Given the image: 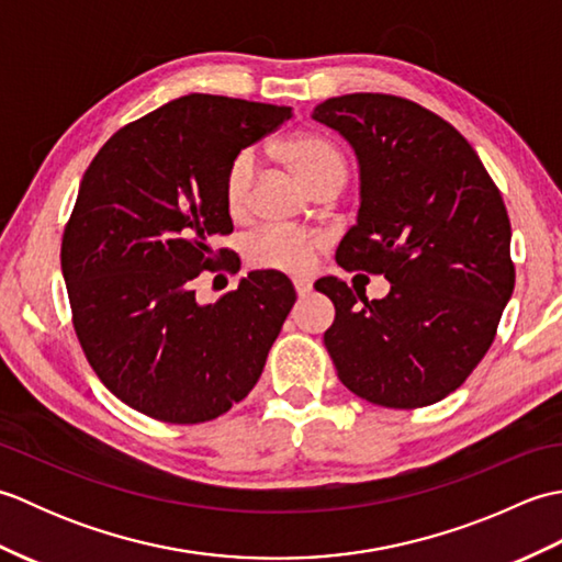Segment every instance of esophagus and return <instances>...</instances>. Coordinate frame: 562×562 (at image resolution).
<instances>
[{
    "label": "esophagus",
    "mask_w": 562,
    "mask_h": 562,
    "mask_svg": "<svg viewBox=\"0 0 562 562\" xmlns=\"http://www.w3.org/2000/svg\"><path fill=\"white\" fill-rule=\"evenodd\" d=\"M292 282H294V290H296V294H300V296L312 294V282H308V280H304V278H294Z\"/></svg>",
    "instance_id": "1"
}]
</instances>
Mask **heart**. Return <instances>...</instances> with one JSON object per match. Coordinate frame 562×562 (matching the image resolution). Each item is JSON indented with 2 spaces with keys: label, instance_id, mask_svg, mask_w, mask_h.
Segmentation results:
<instances>
[{
  "label": "heart",
  "instance_id": "obj_1",
  "mask_svg": "<svg viewBox=\"0 0 562 562\" xmlns=\"http://www.w3.org/2000/svg\"><path fill=\"white\" fill-rule=\"evenodd\" d=\"M280 159L314 190H338L348 178V161L333 142L318 133H294L280 142ZM256 159L250 151L236 154L224 173V207L232 220H244L254 200ZM314 236L288 229H262L248 238L246 260L258 270L302 272L314 260Z\"/></svg>",
  "mask_w": 562,
  "mask_h": 562
}]
</instances>
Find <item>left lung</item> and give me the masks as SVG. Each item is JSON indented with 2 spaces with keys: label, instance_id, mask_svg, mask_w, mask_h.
Masks as SVG:
<instances>
[{
  "label": "left lung",
  "instance_id": "obj_1",
  "mask_svg": "<svg viewBox=\"0 0 562 562\" xmlns=\"http://www.w3.org/2000/svg\"><path fill=\"white\" fill-rule=\"evenodd\" d=\"M314 121L360 161V212L338 266L391 282L369 302L338 278L316 280L336 306L324 342L338 379L386 408L437 403L483 360L515 290L503 195L459 130L408 99L345 93Z\"/></svg>",
  "mask_w": 562,
  "mask_h": 562
}]
</instances>
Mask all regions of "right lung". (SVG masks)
<instances>
[{"mask_svg":"<svg viewBox=\"0 0 562 562\" xmlns=\"http://www.w3.org/2000/svg\"><path fill=\"white\" fill-rule=\"evenodd\" d=\"M290 117L288 105L188 93L117 130L81 178L59 254L71 321L105 389L154 420L207 423L244 401L294 306L274 270L214 304L193 290L202 270H236L210 244L234 232L232 159Z\"/></svg>","mask_w":562,"mask_h":562,"instance_id":"add662e5","label":"right lung"}]
</instances>
